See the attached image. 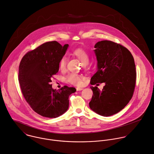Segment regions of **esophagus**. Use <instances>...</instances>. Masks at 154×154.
Returning <instances> with one entry per match:
<instances>
[{"mask_svg":"<svg viewBox=\"0 0 154 154\" xmlns=\"http://www.w3.org/2000/svg\"><path fill=\"white\" fill-rule=\"evenodd\" d=\"M83 90L82 88H79V87L76 88V90H77V91H81V90Z\"/></svg>","mask_w":154,"mask_h":154,"instance_id":"esophagus-1","label":"esophagus"}]
</instances>
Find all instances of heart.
<instances>
[{"label": "heart", "mask_w": 154, "mask_h": 154, "mask_svg": "<svg viewBox=\"0 0 154 154\" xmlns=\"http://www.w3.org/2000/svg\"><path fill=\"white\" fill-rule=\"evenodd\" d=\"M73 54L76 56L83 64H86L89 61V55L88 53L83 49H77L74 51ZM66 58L63 57L59 61V68L60 70L63 71L66 68ZM66 81L72 85L75 86H80L83 83V77L81 75L75 73H70L66 76Z\"/></svg>", "instance_id": "obj_1"}]
</instances>
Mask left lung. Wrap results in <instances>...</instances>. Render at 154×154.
Returning a JSON list of instances; mask_svg holds the SVG:
<instances>
[{"label":"left lung","mask_w":154,"mask_h":154,"mask_svg":"<svg viewBox=\"0 0 154 154\" xmlns=\"http://www.w3.org/2000/svg\"><path fill=\"white\" fill-rule=\"evenodd\" d=\"M94 52L97 61V72L91 79L92 85L105 83L102 91L91 86L93 95L89 103L93 112L103 116L115 115L132 97L136 83V69L130 52L119 44L100 41Z\"/></svg>","instance_id":"obj_1"}]
</instances>
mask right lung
Listing matches in <instances>:
<instances>
[{
	"mask_svg": "<svg viewBox=\"0 0 154 154\" xmlns=\"http://www.w3.org/2000/svg\"><path fill=\"white\" fill-rule=\"evenodd\" d=\"M68 45L62 46L57 41L42 44L27 52L19 66V82L23 94L33 110L42 116L55 118L69 107V97L75 88L64 86L54 90L51 82L59 70V61Z\"/></svg>",
	"mask_w": 154,
	"mask_h": 154,
	"instance_id": "right-lung-1",
	"label": "right lung"
}]
</instances>
